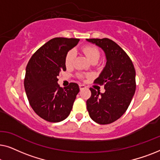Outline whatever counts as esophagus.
Returning <instances> with one entry per match:
<instances>
[{
	"mask_svg": "<svg viewBox=\"0 0 160 160\" xmlns=\"http://www.w3.org/2000/svg\"><path fill=\"white\" fill-rule=\"evenodd\" d=\"M79 88H80L81 90H82V89L86 88V86H85V85H84V84H79Z\"/></svg>",
	"mask_w": 160,
	"mask_h": 160,
	"instance_id": "esophagus-1",
	"label": "esophagus"
}]
</instances>
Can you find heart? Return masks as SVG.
<instances>
[{
  "label": "heart",
  "mask_w": 160,
  "mask_h": 160,
  "mask_svg": "<svg viewBox=\"0 0 160 160\" xmlns=\"http://www.w3.org/2000/svg\"><path fill=\"white\" fill-rule=\"evenodd\" d=\"M82 51L85 54V55L87 56V58H88L91 62H95V61L98 62V60L100 59V52L99 51V49H98L96 47H95V46H85V47H83ZM75 57L76 52L74 51V50H70V51L68 52L65 59V63L67 67L71 66L72 64H73L74 59H75Z\"/></svg>",
  "instance_id": "heart-1"
}]
</instances>
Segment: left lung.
<instances>
[{
    "label": "left lung",
    "instance_id": "1",
    "mask_svg": "<svg viewBox=\"0 0 160 160\" xmlns=\"http://www.w3.org/2000/svg\"><path fill=\"white\" fill-rule=\"evenodd\" d=\"M87 41L101 48L106 64L95 83L104 84V93L90 88L87 100L89 117L96 123L108 124L125 113L134 95L135 71L130 58L114 41L108 38H90Z\"/></svg>",
    "mask_w": 160,
    "mask_h": 160
}]
</instances>
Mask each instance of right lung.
Here are the masks:
<instances>
[{
  "label": "right lung",
  "mask_w": 160,
  "mask_h": 160,
  "mask_svg": "<svg viewBox=\"0 0 160 160\" xmlns=\"http://www.w3.org/2000/svg\"><path fill=\"white\" fill-rule=\"evenodd\" d=\"M78 38H54L46 43L31 57L26 67L24 86L28 101L41 118L59 122L68 117L79 92L76 83L60 87L58 76L66 71L65 59Z\"/></svg>",
  "instance_id": "right-lung-1"
}]
</instances>
